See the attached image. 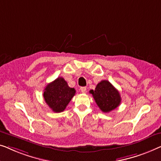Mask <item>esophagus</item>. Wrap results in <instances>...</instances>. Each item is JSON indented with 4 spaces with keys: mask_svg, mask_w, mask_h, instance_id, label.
Wrapping results in <instances>:
<instances>
[{
    "mask_svg": "<svg viewBox=\"0 0 161 161\" xmlns=\"http://www.w3.org/2000/svg\"><path fill=\"white\" fill-rule=\"evenodd\" d=\"M80 90H81V92H82V93H85L86 90H87V88H86V87H81L80 88Z\"/></svg>",
    "mask_w": 161,
    "mask_h": 161,
    "instance_id": "esophagus-1",
    "label": "esophagus"
}]
</instances>
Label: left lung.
I'll return each instance as SVG.
<instances>
[{
    "label": "left lung",
    "instance_id": "1",
    "mask_svg": "<svg viewBox=\"0 0 161 161\" xmlns=\"http://www.w3.org/2000/svg\"><path fill=\"white\" fill-rule=\"evenodd\" d=\"M97 105L103 112H109L118 106L121 102V97L116 88L107 80L100 81L95 90L90 91Z\"/></svg>",
    "mask_w": 161,
    "mask_h": 161
}]
</instances>
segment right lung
I'll use <instances>...</instances> for the list:
<instances>
[{
	"label": "right lung",
	"mask_w": 161,
	"mask_h": 161,
	"mask_svg": "<svg viewBox=\"0 0 161 161\" xmlns=\"http://www.w3.org/2000/svg\"><path fill=\"white\" fill-rule=\"evenodd\" d=\"M75 92V89L70 87L64 79L58 77L45 87L44 98L54 112H61L65 109Z\"/></svg>",
	"instance_id": "obj_1"
}]
</instances>
